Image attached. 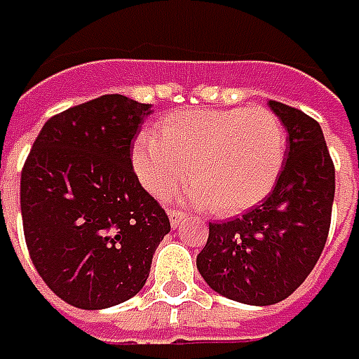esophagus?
I'll list each match as a JSON object with an SVG mask.
<instances>
[{
    "mask_svg": "<svg viewBox=\"0 0 359 359\" xmlns=\"http://www.w3.org/2000/svg\"><path fill=\"white\" fill-rule=\"evenodd\" d=\"M168 216H170V224H172V228H177V226L184 222L185 218L184 212H182V210H175V208H170Z\"/></svg>",
    "mask_w": 359,
    "mask_h": 359,
    "instance_id": "1",
    "label": "esophagus"
}]
</instances>
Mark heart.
<instances>
[{"label":"heart","mask_w":359,"mask_h":359,"mask_svg":"<svg viewBox=\"0 0 359 359\" xmlns=\"http://www.w3.org/2000/svg\"><path fill=\"white\" fill-rule=\"evenodd\" d=\"M288 135L269 108L182 110L168 114L160 135L143 131L133 166L147 191L164 197L189 174L187 199L216 215H233L273 189L286 160Z\"/></svg>","instance_id":"1"}]
</instances>
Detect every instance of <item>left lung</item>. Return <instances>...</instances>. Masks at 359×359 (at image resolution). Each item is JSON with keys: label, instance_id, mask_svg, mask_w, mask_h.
Returning a JSON list of instances; mask_svg holds the SVG:
<instances>
[{"label": "left lung", "instance_id": "obj_1", "mask_svg": "<svg viewBox=\"0 0 359 359\" xmlns=\"http://www.w3.org/2000/svg\"><path fill=\"white\" fill-rule=\"evenodd\" d=\"M269 106L288 131L276 185L241 218L208 222L197 255L210 288L249 306H273L302 286L327 243L334 201V164L321 126L286 104Z\"/></svg>", "mask_w": 359, "mask_h": 359}]
</instances>
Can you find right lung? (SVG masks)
<instances>
[{
	"instance_id": "1",
	"label": "right lung",
	"mask_w": 359,
	"mask_h": 359,
	"mask_svg": "<svg viewBox=\"0 0 359 359\" xmlns=\"http://www.w3.org/2000/svg\"><path fill=\"white\" fill-rule=\"evenodd\" d=\"M151 108L121 94L73 106L46 121L25 162L21 215L30 259L71 306L106 309L139 294L170 232L168 215L131 162Z\"/></svg>"
}]
</instances>
